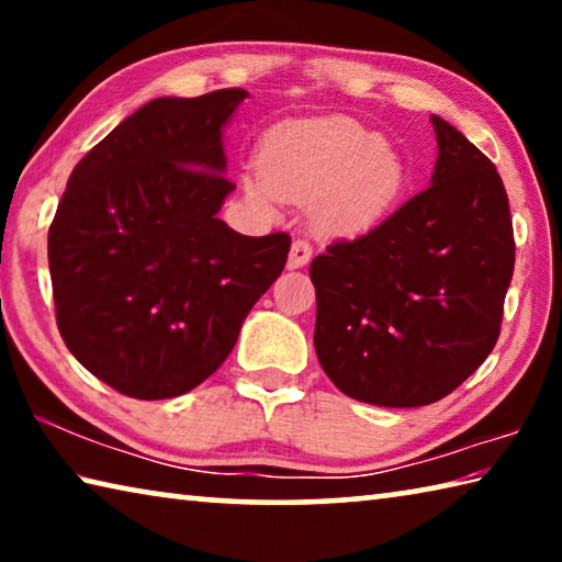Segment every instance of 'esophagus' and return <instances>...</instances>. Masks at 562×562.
Listing matches in <instances>:
<instances>
[{
	"label": "esophagus",
	"instance_id": "34e87169",
	"mask_svg": "<svg viewBox=\"0 0 562 562\" xmlns=\"http://www.w3.org/2000/svg\"><path fill=\"white\" fill-rule=\"evenodd\" d=\"M312 258V245L307 240H294L290 247V258H288V268L290 270H300Z\"/></svg>",
	"mask_w": 562,
	"mask_h": 562
}]
</instances>
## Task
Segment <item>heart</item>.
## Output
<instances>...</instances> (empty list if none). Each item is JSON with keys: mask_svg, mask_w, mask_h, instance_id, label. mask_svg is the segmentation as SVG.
Segmentation results:
<instances>
[{"mask_svg": "<svg viewBox=\"0 0 562 562\" xmlns=\"http://www.w3.org/2000/svg\"><path fill=\"white\" fill-rule=\"evenodd\" d=\"M258 173L243 190L258 211L282 201H317V217L335 231H361L402 201L408 168L386 138L345 116L284 123L265 138Z\"/></svg>", "mask_w": 562, "mask_h": 562, "instance_id": "1", "label": "heart"}]
</instances>
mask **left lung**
Wrapping results in <instances>:
<instances>
[{"label":"left lung","mask_w":562,"mask_h":562,"mask_svg":"<svg viewBox=\"0 0 562 562\" xmlns=\"http://www.w3.org/2000/svg\"><path fill=\"white\" fill-rule=\"evenodd\" d=\"M431 186L372 231L317 255L315 349L357 402L406 408L451 394L496 347L516 243L496 166L431 116Z\"/></svg>","instance_id":"1"}]
</instances>
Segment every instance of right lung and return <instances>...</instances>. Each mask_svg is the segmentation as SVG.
<instances>
[{
    "label": "right lung",
    "mask_w": 562,
    "mask_h": 562,
    "mask_svg": "<svg viewBox=\"0 0 562 562\" xmlns=\"http://www.w3.org/2000/svg\"><path fill=\"white\" fill-rule=\"evenodd\" d=\"M245 99H154L66 183L49 227L56 325L121 394L154 402L205 382L288 262V233L247 237L217 217L235 188L223 128Z\"/></svg>",
    "instance_id": "right-lung-1"
}]
</instances>
